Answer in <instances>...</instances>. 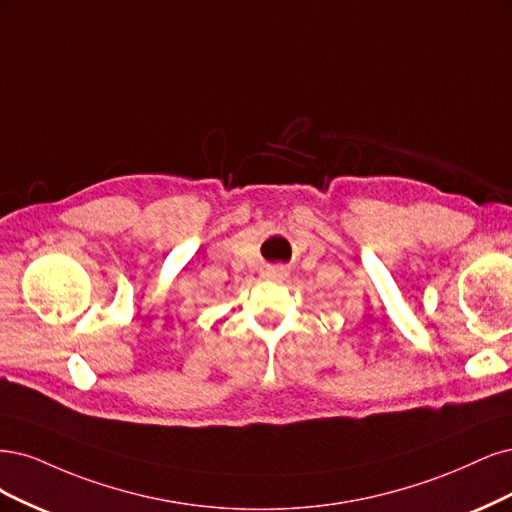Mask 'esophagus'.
I'll list each match as a JSON object with an SVG mask.
<instances>
[{"instance_id": "esophagus-1", "label": "esophagus", "mask_w": 512, "mask_h": 512, "mask_svg": "<svg viewBox=\"0 0 512 512\" xmlns=\"http://www.w3.org/2000/svg\"><path fill=\"white\" fill-rule=\"evenodd\" d=\"M266 276L272 278V280H280V278L287 276V272L283 268H270V270H266Z\"/></svg>"}]
</instances>
